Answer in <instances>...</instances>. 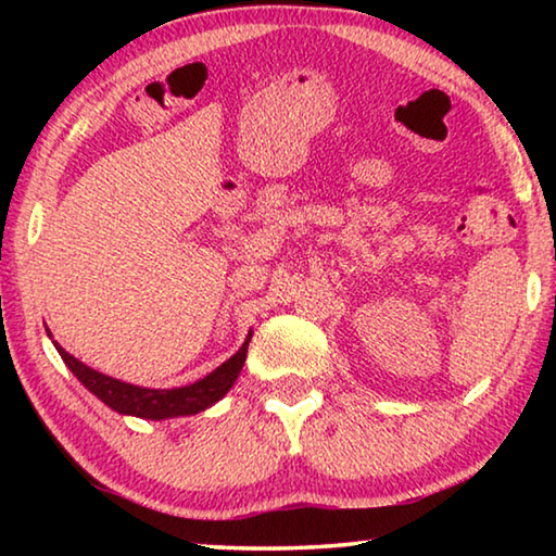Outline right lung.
I'll use <instances>...</instances> for the list:
<instances>
[{"label":"right lung","mask_w":556,"mask_h":556,"mask_svg":"<svg viewBox=\"0 0 556 556\" xmlns=\"http://www.w3.org/2000/svg\"><path fill=\"white\" fill-rule=\"evenodd\" d=\"M250 338L252 333L230 361H225L220 368H215L211 375H205L203 380L186 384V388H174V390H147V388H137V384L108 378V375L88 368V365L80 363L78 357L65 353L55 341L53 345L55 351L61 353L63 363L68 365L75 378L86 384L96 397L105 402L108 407H112L119 414H131V417L166 419V417H184V414H199L205 407H211L213 402H218L223 394L232 388V382L238 380V375L244 365V357H248Z\"/></svg>","instance_id":"right-lung-1"}]
</instances>
